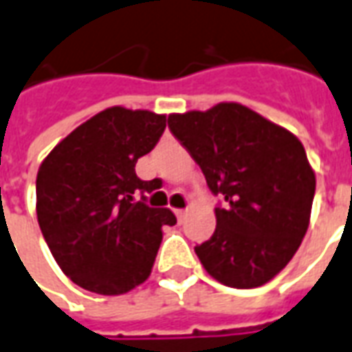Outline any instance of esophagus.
<instances>
[{"label": "esophagus", "mask_w": 352, "mask_h": 352, "mask_svg": "<svg viewBox=\"0 0 352 352\" xmlns=\"http://www.w3.org/2000/svg\"><path fill=\"white\" fill-rule=\"evenodd\" d=\"M175 215H177V219H179V221L183 223L184 217H186V210H175Z\"/></svg>", "instance_id": "1"}]
</instances>
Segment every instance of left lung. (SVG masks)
<instances>
[{"label": "left lung", "instance_id": "obj_1", "mask_svg": "<svg viewBox=\"0 0 352 352\" xmlns=\"http://www.w3.org/2000/svg\"><path fill=\"white\" fill-rule=\"evenodd\" d=\"M168 125L223 198L215 232L194 248L204 269L238 289L267 284L309 227L316 179L301 141L238 102L171 114Z\"/></svg>", "mask_w": 352, "mask_h": 352}]
</instances>
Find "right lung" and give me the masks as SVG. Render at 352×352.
I'll return each mask as SVG.
<instances>
[{"instance_id":"right-lung-1","label":"right lung","mask_w":352,"mask_h":352,"mask_svg":"<svg viewBox=\"0 0 352 352\" xmlns=\"http://www.w3.org/2000/svg\"><path fill=\"white\" fill-rule=\"evenodd\" d=\"M166 116L112 107L56 144L39 166L36 211L55 261L74 284L120 296L151 276L162 227L177 219L151 208L154 181L135 173L158 144Z\"/></svg>"}]
</instances>
